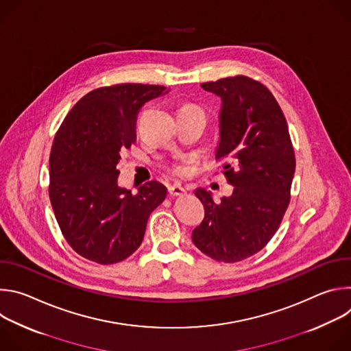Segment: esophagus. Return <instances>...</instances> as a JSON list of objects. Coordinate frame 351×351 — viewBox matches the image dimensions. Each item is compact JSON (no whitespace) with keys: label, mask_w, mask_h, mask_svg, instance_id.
<instances>
[{"label":"esophagus","mask_w":351,"mask_h":351,"mask_svg":"<svg viewBox=\"0 0 351 351\" xmlns=\"http://www.w3.org/2000/svg\"><path fill=\"white\" fill-rule=\"evenodd\" d=\"M168 190H169V194H171V195H182V194L186 193L184 187H182V184H179V183L171 184V186L168 187Z\"/></svg>","instance_id":"1"}]
</instances>
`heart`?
I'll return each instance as SVG.
<instances>
[{
    "label": "heart",
    "mask_w": 351,
    "mask_h": 351,
    "mask_svg": "<svg viewBox=\"0 0 351 351\" xmlns=\"http://www.w3.org/2000/svg\"><path fill=\"white\" fill-rule=\"evenodd\" d=\"M202 110V108H199V107H197V106H184V107H182L180 110ZM203 111V110H202ZM175 171L178 172V173H182L183 172V167H180V165H178L176 168H175Z\"/></svg>",
    "instance_id": "b5f03b06"
}]
</instances>
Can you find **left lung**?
<instances>
[{
  "label": "left lung",
  "instance_id": "obj_1",
  "mask_svg": "<svg viewBox=\"0 0 351 351\" xmlns=\"http://www.w3.org/2000/svg\"><path fill=\"white\" fill-rule=\"evenodd\" d=\"M222 101L215 158L234 186L215 203L197 189L204 219L191 233L194 245L221 263H237L263 250L278 230L290 202L295 158L286 118L260 82L245 76L202 83Z\"/></svg>",
  "mask_w": 351,
  "mask_h": 351
}]
</instances>
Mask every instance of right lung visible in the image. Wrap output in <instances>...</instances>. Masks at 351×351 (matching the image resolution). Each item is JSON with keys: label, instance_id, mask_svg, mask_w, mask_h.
I'll use <instances>...</instances> for the list:
<instances>
[{"label": "right lung", "instance_id": "right-lung-1", "mask_svg": "<svg viewBox=\"0 0 351 351\" xmlns=\"http://www.w3.org/2000/svg\"><path fill=\"white\" fill-rule=\"evenodd\" d=\"M169 93L164 86L117 84L95 88L75 104L49 154V199L61 232L75 252L110 265L132 256L145 225L167 197L152 180L136 194L118 183L121 152L136 141L138 110Z\"/></svg>", "mask_w": 351, "mask_h": 351}]
</instances>
